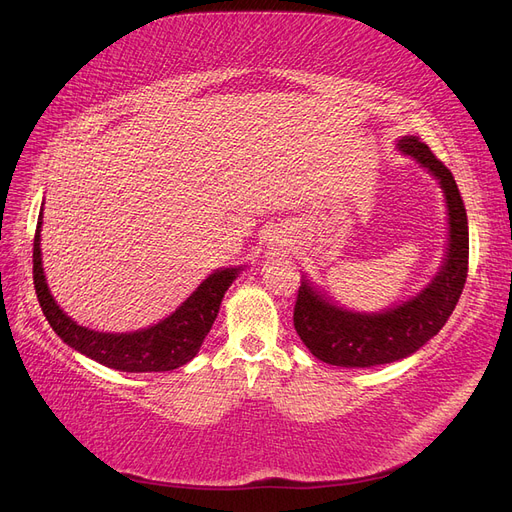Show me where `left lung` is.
I'll use <instances>...</instances> for the list:
<instances>
[{
  "label": "left lung",
  "instance_id": "left-lung-1",
  "mask_svg": "<svg viewBox=\"0 0 512 512\" xmlns=\"http://www.w3.org/2000/svg\"><path fill=\"white\" fill-rule=\"evenodd\" d=\"M403 154L415 158L439 179L449 215V244L441 270L430 285L380 314L339 308L301 280L293 325L318 361L337 367H373L401 361L437 335L456 308L468 276V219L451 170L418 137L399 139Z\"/></svg>",
  "mask_w": 512,
  "mask_h": 512
}]
</instances>
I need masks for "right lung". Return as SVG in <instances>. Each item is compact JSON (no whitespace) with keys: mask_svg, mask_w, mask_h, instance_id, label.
<instances>
[{"mask_svg":"<svg viewBox=\"0 0 512 512\" xmlns=\"http://www.w3.org/2000/svg\"><path fill=\"white\" fill-rule=\"evenodd\" d=\"M40 232L42 213L33 238V285L50 327L73 350L126 373L173 371L192 361L215 323L225 291L240 272V268L213 272L173 314L154 327L132 333H99L73 323L50 295L42 268Z\"/></svg>","mask_w":512,"mask_h":512,"instance_id":"obj_1","label":"right lung"}]
</instances>
